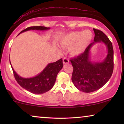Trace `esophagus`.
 Instances as JSON below:
<instances>
[{"instance_id": "esophagus-1", "label": "esophagus", "mask_w": 124, "mask_h": 124, "mask_svg": "<svg viewBox=\"0 0 124 124\" xmlns=\"http://www.w3.org/2000/svg\"><path fill=\"white\" fill-rule=\"evenodd\" d=\"M62 62H63V64H68L69 62V59L67 58V57H64L63 59V60H62Z\"/></svg>"}]
</instances>
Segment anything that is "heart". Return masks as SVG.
Listing matches in <instances>:
<instances>
[{"label": "heart", "instance_id": "b5f03b06", "mask_svg": "<svg viewBox=\"0 0 124 124\" xmlns=\"http://www.w3.org/2000/svg\"><path fill=\"white\" fill-rule=\"evenodd\" d=\"M93 38V33L89 30L72 32L66 35L60 41L62 47H71V55L78 56L85 51Z\"/></svg>", "mask_w": 124, "mask_h": 124}]
</instances>
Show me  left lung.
Masks as SVG:
<instances>
[{
    "mask_svg": "<svg viewBox=\"0 0 124 124\" xmlns=\"http://www.w3.org/2000/svg\"><path fill=\"white\" fill-rule=\"evenodd\" d=\"M93 30L94 42L88 46L84 53L70 60L73 67L72 82L77 89L84 93H91L101 89L109 80L113 70L112 44L103 31ZM96 43H104L108 51L106 57L101 62H93L90 59V50Z\"/></svg>",
    "mask_w": 124,
    "mask_h": 124,
    "instance_id": "left-lung-1",
    "label": "left lung"
}]
</instances>
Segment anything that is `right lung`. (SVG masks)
<instances>
[{"mask_svg": "<svg viewBox=\"0 0 124 124\" xmlns=\"http://www.w3.org/2000/svg\"><path fill=\"white\" fill-rule=\"evenodd\" d=\"M50 29V28L45 26H31L23 30L20 34L30 30L43 31ZM9 62L11 65L10 59ZM11 67L15 79L22 87L33 94H41L49 91L53 87L57 74L62 68V59H60L56 62L49 63L39 74L31 78L21 77L16 73L12 66Z\"/></svg>", "mask_w": 124, "mask_h": 124, "instance_id": "right-lung-1", "label": "right lung"}]
</instances>
